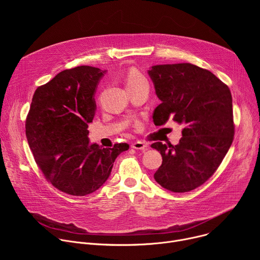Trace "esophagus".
I'll return each instance as SVG.
<instances>
[{"label": "esophagus", "mask_w": 260, "mask_h": 260, "mask_svg": "<svg viewBox=\"0 0 260 260\" xmlns=\"http://www.w3.org/2000/svg\"><path fill=\"white\" fill-rule=\"evenodd\" d=\"M132 147L134 148V149H139V150H147L148 149V144L143 142V141H137L135 143L132 144Z\"/></svg>", "instance_id": "esophagus-1"}]
</instances>
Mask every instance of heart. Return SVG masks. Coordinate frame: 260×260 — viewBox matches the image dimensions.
<instances>
[{"instance_id": "obj_1", "label": "heart", "mask_w": 260, "mask_h": 260, "mask_svg": "<svg viewBox=\"0 0 260 260\" xmlns=\"http://www.w3.org/2000/svg\"><path fill=\"white\" fill-rule=\"evenodd\" d=\"M125 82H126L127 88L140 86L142 84H148L147 79L144 77L143 74L134 68L127 71L126 76H125Z\"/></svg>"}]
</instances>
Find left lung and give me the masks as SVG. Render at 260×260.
Returning a JSON list of instances; mask_svg holds the SVG:
<instances>
[{
    "label": "left lung",
    "instance_id": "8db88e82",
    "mask_svg": "<svg viewBox=\"0 0 260 260\" xmlns=\"http://www.w3.org/2000/svg\"><path fill=\"white\" fill-rule=\"evenodd\" d=\"M148 74L161 101L154 124L172 119L183 126L179 144L151 145L162 157L154 179L173 192L193 190L215 173L233 143L231 90L213 73L192 63L156 64Z\"/></svg>",
    "mask_w": 260,
    "mask_h": 260
}]
</instances>
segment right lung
<instances>
[{
  "label": "right lung",
  "mask_w": 260,
  "mask_h": 260,
  "mask_svg": "<svg viewBox=\"0 0 260 260\" xmlns=\"http://www.w3.org/2000/svg\"><path fill=\"white\" fill-rule=\"evenodd\" d=\"M107 71L89 66L64 70L34 93L25 134L35 160L58 190L83 197L98 190L110 177L126 143L102 148L90 143L98 84Z\"/></svg>",
  "instance_id": "right-lung-1"
}]
</instances>
